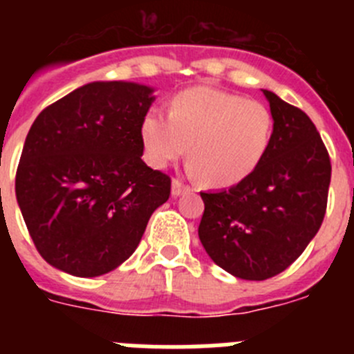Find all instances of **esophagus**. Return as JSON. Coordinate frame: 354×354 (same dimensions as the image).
<instances>
[{"label":"esophagus","mask_w":354,"mask_h":354,"mask_svg":"<svg viewBox=\"0 0 354 354\" xmlns=\"http://www.w3.org/2000/svg\"><path fill=\"white\" fill-rule=\"evenodd\" d=\"M186 189L187 187L184 186L180 180H177V179L171 180V196H180L184 192H186Z\"/></svg>","instance_id":"esophagus-1"}]
</instances>
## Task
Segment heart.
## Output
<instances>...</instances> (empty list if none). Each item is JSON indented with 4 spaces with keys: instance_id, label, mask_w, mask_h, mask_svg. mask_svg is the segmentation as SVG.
<instances>
[{
    "instance_id": "heart-1",
    "label": "heart",
    "mask_w": 354,
    "mask_h": 354,
    "mask_svg": "<svg viewBox=\"0 0 354 354\" xmlns=\"http://www.w3.org/2000/svg\"><path fill=\"white\" fill-rule=\"evenodd\" d=\"M140 138L152 167H168L187 145L192 174L209 186H234L264 159L273 138V115L259 101L195 86L171 99L168 117L158 109L147 111Z\"/></svg>"
}]
</instances>
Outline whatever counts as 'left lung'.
<instances>
[{"label":"left lung","mask_w":354,"mask_h":354,"mask_svg":"<svg viewBox=\"0 0 354 354\" xmlns=\"http://www.w3.org/2000/svg\"><path fill=\"white\" fill-rule=\"evenodd\" d=\"M262 93L273 115L264 159L236 186L200 193V243L214 264L243 280L274 277L301 255L323 223L331 179L314 122L277 93Z\"/></svg>","instance_id":"1"}]
</instances>
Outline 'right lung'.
Instances as JSON below:
<instances>
[{
	"instance_id": "add662e5",
	"label": "right lung",
	"mask_w": 354,
	"mask_h": 354,
	"mask_svg": "<svg viewBox=\"0 0 354 354\" xmlns=\"http://www.w3.org/2000/svg\"><path fill=\"white\" fill-rule=\"evenodd\" d=\"M154 88L93 81L35 118L15 196L44 261L74 277L113 271L138 248L170 177L143 162L140 124Z\"/></svg>"
}]
</instances>
